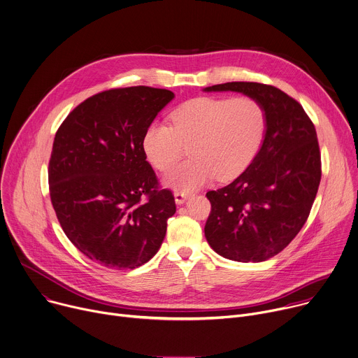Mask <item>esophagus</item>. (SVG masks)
I'll list each match as a JSON object with an SVG mask.
<instances>
[{
  "instance_id": "esophagus-1",
  "label": "esophagus",
  "mask_w": 358,
  "mask_h": 358,
  "mask_svg": "<svg viewBox=\"0 0 358 358\" xmlns=\"http://www.w3.org/2000/svg\"><path fill=\"white\" fill-rule=\"evenodd\" d=\"M189 197V193L186 192H175V201L176 204H183Z\"/></svg>"
}]
</instances>
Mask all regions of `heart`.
<instances>
[{"label": "heart", "instance_id": "heart-1", "mask_svg": "<svg viewBox=\"0 0 358 358\" xmlns=\"http://www.w3.org/2000/svg\"><path fill=\"white\" fill-rule=\"evenodd\" d=\"M173 125L154 121L142 136V150L158 171L171 169L189 148L187 162L172 169L165 186L190 192L213 179L238 176L257 155L266 129V113L251 97H196L172 113Z\"/></svg>", "mask_w": 358, "mask_h": 358}]
</instances>
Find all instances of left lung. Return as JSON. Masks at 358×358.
<instances>
[{"mask_svg": "<svg viewBox=\"0 0 358 358\" xmlns=\"http://www.w3.org/2000/svg\"><path fill=\"white\" fill-rule=\"evenodd\" d=\"M204 92H237L266 113L262 145L230 185L206 193L211 211L204 226L210 247L238 262H261L287 247L306 223L322 162L313 122L282 90L254 82H231Z\"/></svg>", "mask_w": 358, "mask_h": 358, "instance_id": "8db88e82", "label": "left lung"}]
</instances>
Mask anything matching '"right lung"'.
Instances as JSON below:
<instances>
[{"instance_id": "obj_1", "label": "right lung", "mask_w": 358, "mask_h": 358, "mask_svg": "<svg viewBox=\"0 0 358 358\" xmlns=\"http://www.w3.org/2000/svg\"><path fill=\"white\" fill-rule=\"evenodd\" d=\"M173 97L147 86L106 90L79 104L55 135L48 176L56 217L73 245L103 266L144 265L165 238L175 197L158 187L142 136Z\"/></svg>"}]
</instances>
